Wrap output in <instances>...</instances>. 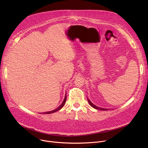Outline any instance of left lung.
<instances>
[{
    "instance_id": "8db88e82",
    "label": "left lung",
    "mask_w": 148,
    "mask_h": 148,
    "mask_svg": "<svg viewBox=\"0 0 148 148\" xmlns=\"http://www.w3.org/2000/svg\"><path fill=\"white\" fill-rule=\"evenodd\" d=\"M88 102H89V104L93 107V108H95V109H97V110H108V108H101V107H98V106H96L95 105H94V104H93L90 101L88 98Z\"/></svg>"
}]
</instances>
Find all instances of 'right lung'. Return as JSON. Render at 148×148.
<instances>
[{"instance_id": "1", "label": "right lung", "mask_w": 148, "mask_h": 148, "mask_svg": "<svg viewBox=\"0 0 148 148\" xmlns=\"http://www.w3.org/2000/svg\"><path fill=\"white\" fill-rule=\"evenodd\" d=\"M66 95L65 94V98H64V101H63V102H62V103L58 108H56V109H54V110H52V111L44 112V113H44V114H51V113L56 112H57V111H59V110L61 109V108H62V107H63L64 106V105H65V102H66Z\"/></svg>"}]
</instances>
